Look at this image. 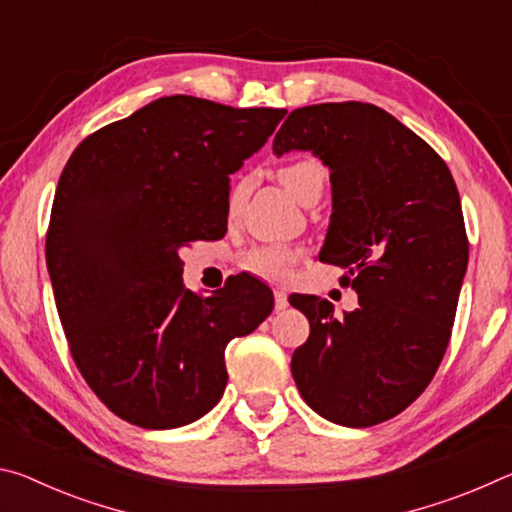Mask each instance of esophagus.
<instances>
[{"instance_id": "esophagus-1", "label": "esophagus", "mask_w": 512, "mask_h": 512, "mask_svg": "<svg viewBox=\"0 0 512 512\" xmlns=\"http://www.w3.org/2000/svg\"><path fill=\"white\" fill-rule=\"evenodd\" d=\"M273 296H275V309H287V307H289L287 291H284V289H275Z\"/></svg>"}]
</instances>
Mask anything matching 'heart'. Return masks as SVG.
<instances>
[{"label": "heart", "instance_id": "1", "mask_svg": "<svg viewBox=\"0 0 512 512\" xmlns=\"http://www.w3.org/2000/svg\"><path fill=\"white\" fill-rule=\"evenodd\" d=\"M277 178L284 185V189L307 205L311 198H320L327 180V169L323 162L314 158H302L296 162L284 164V167L277 171ZM248 180H239V183L232 187L230 192V210L235 212L237 207L244 203L246 192H248ZM302 259V250L293 246H259L250 250L246 255V268L250 271L268 277V280H287L291 275L293 266H296Z\"/></svg>", "mask_w": 512, "mask_h": 512}]
</instances>
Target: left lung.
Listing matches in <instances>:
<instances>
[{"mask_svg":"<svg viewBox=\"0 0 512 512\" xmlns=\"http://www.w3.org/2000/svg\"><path fill=\"white\" fill-rule=\"evenodd\" d=\"M311 151L329 167L332 221L320 262L345 268L359 307L291 296L309 339L291 372L311 409L343 427H372L418 400L445 357L470 244L445 160L372 103L293 110L275 155Z\"/></svg>","mask_w":512,"mask_h":512,"instance_id":"8db88e82","label":"left lung"}]
</instances>
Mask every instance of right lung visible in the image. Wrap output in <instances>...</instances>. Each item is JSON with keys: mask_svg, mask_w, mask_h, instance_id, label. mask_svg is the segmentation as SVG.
<instances>
[{"mask_svg": "<svg viewBox=\"0 0 512 512\" xmlns=\"http://www.w3.org/2000/svg\"><path fill=\"white\" fill-rule=\"evenodd\" d=\"M287 110L162 97L76 146L60 173L47 268L76 368L121 420L176 429L221 400L225 345L273 311L237 275L214 296L183 287L180 250L219 239L230 173Z\"/></svg>", "mask_w": 512, "mask_h": 512, "instance_id": "1", "label": "right lung"}]
</instances>
